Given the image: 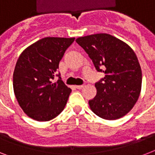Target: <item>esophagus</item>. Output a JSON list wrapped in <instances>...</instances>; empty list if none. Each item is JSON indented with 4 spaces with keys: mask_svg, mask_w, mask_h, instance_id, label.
<instances>
[{
    "mask_svg": "<svg viewBox=\"0 0 155 155\" xmlns=\"http://www.w3.org/2000/svg\"><path fill=\"white\" fill-rule=\"evenodd\" d=\"M75 87H76L77 89H81V88H83V87H84V85H76V86H75Z\"/></svg>",
    "mask_w": 155,
    "mask_h": 155,
    "instance_id": "34e87169",
    "label": "esophagus"
}]
</instances>
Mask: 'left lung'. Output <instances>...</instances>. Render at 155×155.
Here are the masks:
<instances>
[{
	"instance_id": "1",
	"label": "left lung",
	"mask_w": 155,
	"mask_h": 155,
	"mask_svg": "<svg viewBox=\"0 0 155 155\" xmlns=\"http://www.w3.org/2000/svg\"><path fill=\"white\" fill-rule=\"evenodd\" d=\"M104 77L95 84L97 92L88 103L92 111L106 120L122 117L133 108L142 88V70L134 51L108 34L75 40Z\"/></svg>"
}]
</instances>
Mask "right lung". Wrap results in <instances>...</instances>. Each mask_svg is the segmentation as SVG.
Segmentation results:
<instances>
[{
    "label": "right lung",
    "instance_id": "obj_1",
    "mask_svg": "<svg viewBox=\"0 0 155 155\" xmlns=\"http://www.w3.org/2000/svg\"><path fill=\"white\" fill-rule=\"evenodd\" d=\"M74 40L75 38H44L19 56L13 71V90L19 105L30 117L47 121L63 110L71 89L66 86L57 71ZM55 75L59 80L53 83Z\"/></svg>",
    "mask_w": 155,
    "mask_h": 155
}]
</instances>
